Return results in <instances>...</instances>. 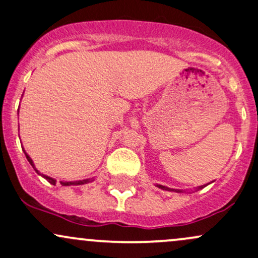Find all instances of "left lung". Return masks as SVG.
Here are the masks:
<instances>
[{
	"mask_svg": "<svg viewBox=\"0 0 258 258\" xmlns=\"http://www.w3.org/2000/svg\"><path fill=\"white\" fill-rule=\"evenodd\" d=\"M157 187H158V188H160V189H164V190H170V192H177V193H181L182 192V190H180V189H174V188H169V187H165V186H163V184H156ZM205 186H199L198 187V190L199 189H202V188H204Z\"/></svg>",
	"mask_w": 258,
	"mask_h": 258,
	"instance_id": "8db88e82",
	"label": "left lung"
}]
</instances>
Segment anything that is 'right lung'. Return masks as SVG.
Returning a JSON list of instances; mask_svg holds the SVG:
<instances>
[{"instance_id": "obj_1", "label": "right lung", "mask_w": 258, "mask_h": 258, "mask_svg": "<svg viewBox=\"0 0 258 258\" xmlns=\"http://www.w3.org/2000/svg\"><path fill=\"white\" fill-rule=\"evenodd\" d=\"M24 153H25L26 159L29 160V163H30V164L32 165V168L35 169V171L37 172L38 175H41L42 177H44L45 180H47L48 182L51 183V184H55V183H56V180H55V178L49 177V176H47V175L41 174V172H39V171L37 170V169H36V166H35V164H33L32 159L30 158L29 154H27V153L25 152V151H24ZM92 181H94V177H93V178H86V180H80V181H65V182H63V181H60V183H61V186H80V184H86V183H89V182H92Z\"/></svg>"}]
</instances>
